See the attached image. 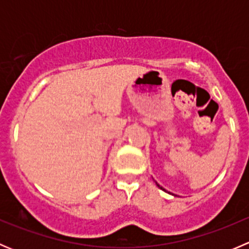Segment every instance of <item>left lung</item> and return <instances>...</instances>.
<instances>
[{"instance_id": "obj_1", "label": "left lung", "mask_w": 249, "mask_h": 249, "mask_svg": "<svg viewBox=\"0 0 249 249\" xmlns=\"http://www.w3.org/2000/svg\"><path fill=\"white\" fill-rule=\"evenodd\" d=\"M155 183H157V182H155ZM157 185H158V187H159V188H160V189L165 190V189H164V188H162V187H161V185H159V184H158V183H157ZM165 192H166V190H165Z\"/></svg>"}]
</instances>
